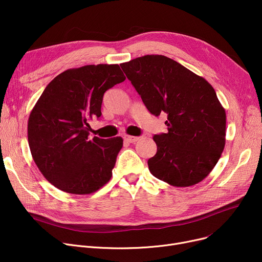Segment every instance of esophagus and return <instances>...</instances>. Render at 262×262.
I'll use <instances>...</instances> for the list:
<instances>
[{
    "instance_id": "obj_1",
    "label": "esophagus",
    "mask_w": 262,
    "mask_h": 262,
    "mask_svg": "<svg viewBox=\"0 0 262 262\" xmlns=\"http://www.w3.org/2000/svg\"><path fill=\"white\" fill-rule=\"evenodd\" d=\"M124 140L129 142V143H134V142L139 140V137H135V136H128V135H126V136H124Z\"/></svg>"
}]
</instances>
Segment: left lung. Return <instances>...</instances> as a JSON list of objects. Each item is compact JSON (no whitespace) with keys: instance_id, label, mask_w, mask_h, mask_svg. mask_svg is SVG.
<instances>
[{"instance_id":"1","label":"left lung","mask_w":262,"mask_h":262,"mask_svg":"<svg viewBox=\"0 0 262 262\" xmlns=\"http://www.w3.org/2000/svg\"><path fill=\"white\" fill-rule=\"evenodd\" d=\"M148 112L168 114V133L153 137L157 153L149 172L174 187L207 177L225 146L226 113L204 77L163 55H145L120 64Z\"/></svg>"}]
</instances>
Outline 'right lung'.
<instances>
[{"instance_id":"obj_1","label":"right lung","mask_w":262,"mask_h":262,"mask_svg":"<svg viewBox=\"0 0 262 262\" xmlns=\"http://www.w3.org/2000/svg\"><path fill=\"white\" fill-rule=\"evenodd\" d=\"M125 78L119 64H88L60 73L40 95L27 139L38 169L53 186L85 195L110 181L123 139L89 140V122L101 117L104 93Z\"/></svg>"}]
</instances>
